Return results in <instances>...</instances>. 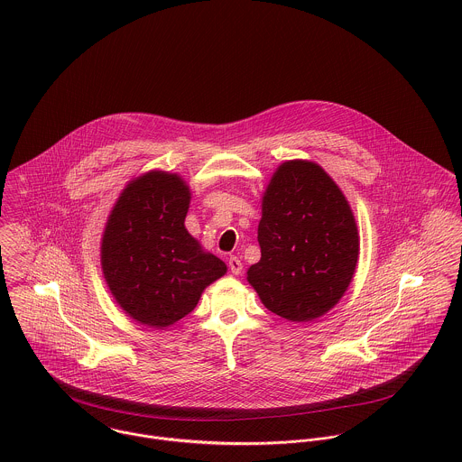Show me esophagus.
I'll return each instance as SVG.
<instances>
[{"label": "esophagus", "instance_id": "1", "mask_svg": "<svg viewBox=\"0 0 462 462\" xmlns=\"http://www.w3.org/2000/svg\"><path fill=\"white\" fill-rule=\"evenodd\" d=\"M229 270H231V273H235V275H238V273H242V270H244V263L236 258V256H231L229 258Z\"/></svg>", "mask_w": 462, "mask_h": 462}]
</instances>
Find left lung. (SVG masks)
Listing matches in <instances>:
<instances>
[{"mask_svg": "<svg viewBox=\"0 0 462 462\" xmlns=\"http://www.w3.org/2000/svg\"><path fill=\"white\" fill-rule=\"evenodd\" d=\"M262 260L247 272L264 308L291 322L322 317L348 288L359 254L352 209L322 167L286 162L258 226Z\"/></svg>", "mask_w": 462, "mask_h": 462, "instance_id": "left-lung-1", "label": "left lung"}]
</instances>
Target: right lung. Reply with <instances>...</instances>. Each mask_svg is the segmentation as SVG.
I'll list each match as a JSON object with an SVG mask.
<instances>
[{"label": "right lung", "mask_w": 462, "mask_h": 462, "mask_svg": "<svg viewBox=\"0 0 462 462\" xmlns=\"http://www.w3.org/2000/svg\"><path fill=\"white\" fill-rule=\"evenodd\" d=\"M189 187L176 174L149 172L121 194L106 222L105 279L136 322L163 329L194 311L202 290L226 264L202 253L185 229Z\"/></svg>", "instance_id": "1"}]
</instances>
